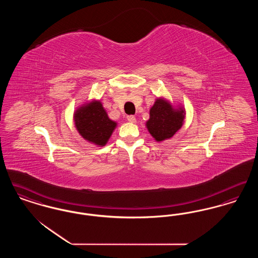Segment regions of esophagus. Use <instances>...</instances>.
Wrapping results in <instances>:
<instances>
[{
    "label": "esophagus",
    "mask_w": 258,
    "mask_h": 258,
    "mask_svg": "<svg viewBox=\"0 0 258 258\" xmlns=\"http://www.w3.org/2000/svg\"><path fill=\"white\" fill-rule=\"evenodd\" d=\"M126 119H127V121L130 122V123H135L136 122V119H135V116H133V115H130V116H127L126 117Z\"/></svg>",
    "instance_id": "obj_1"
}]
</instances>
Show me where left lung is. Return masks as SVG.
Returning <instances> with one entry per match:
<instances>
[{"label": "left lung", "instance_id": "obj_1", "mask_svg": "<svg viewBox=\"0 0 258 258\" xmlns=\"http://www.w3.org/2000/svg\"><path fill=\"white\" fill-rule=\"evenodd\" d=\"M183 107L174 108L165 98H157L150 109V119L146 126L156 141L161 142L171 138L183 125L184 119Z\"/></svg>", "mask_w": 258, "mask_h": 258}]
</instances>
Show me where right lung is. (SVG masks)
Returning a JSON list of instances; mask_svg holds the SVG:
<instances>
[{"label": "right lung", "mask_w": 258, "mask_h": 258, "mask_svg": "<svg viewBox=\"0 0 258 258\" xmlns=\"http://www.w3.org/2000/svg\"><path fill=\"white\" fill-rule=\"evenodd\" d=\"M75 127L85 140L98 146H104L109 140L117 123L109 119L99 100H93L74 112Z\"/></svg>", "instance_id": "obj_1"}]
</instances>
